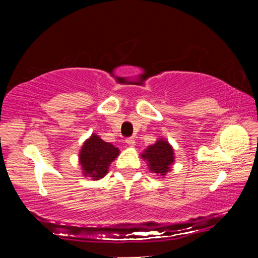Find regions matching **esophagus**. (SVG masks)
<instances>
[{
	"instance_id": "esophagus-1",
	"label": "esophagus",
	"mask_w": 258,
	"mask_h": 258,
	"mask_svg": "<svg viewBox=\"0 0 258 258\" xmlns=\"http://www.w3.org/2000/svg\"><path fill=\"white\" fill-rule=\"evenodd\" d=\"M126 143L128 144L130 147H135V146H136V139L133 138V137H130V138H127V139H126Z\"/></svg>"
}]
</instances>
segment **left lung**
<instances>
[{
	"mask_svg": "<svg viewBox=\"0 0 258 258\" xmlns=\"http://www.w3.org/2000/svg\"><path fill=\"white\" fill-rule=\"evenodd\" d=\"M141 156L147 161L150 172L161 177L166 176L174 164L173 147L165 138H159L152 146L147 147Z\"/></svg>",
	"mask_w": 258,
	"mask_h": 258,
	"instance_id": "8db88e82",
	"label": "left lung"
}]
</instances>
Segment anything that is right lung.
Returning <instances> with one entry per match:
<instances>
[{
	"label": "right lung",
	"instance_id": "1",
	"mask_svg": "<svg viewBox=\"0 0 258 258\" xmlns=\"http://www.w3.org/2000/svg\"><path fill=\"white\" fill-rule=\"evenodd\" d=\"M119 154L120 150L116 147L104 142L96 133H92L80 149L79 164L82 168V174L91 177L93 180L103 178Z\"/></svg>",
	"mask_w": 258,
	"mask_h": 258
}]
</instances>
